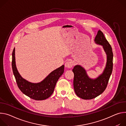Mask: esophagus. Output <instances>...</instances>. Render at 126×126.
I'll return each instance as SVG.
<instances>
[{
    "label": "esophagus",
    "mask_w": 126,
    "mask_h": 126,
    "mask_svg": "<svg viewBox=\"0 0 126 126\" xmlns=\"http://www.w3.org/2000/svg\"><path fill=\"white\" fill-rule=\"evenodd\" d=\"M73 65H74V63L71 61H67L65 63V66L67 68H71L73 67Z\"/></svg>",
    "instance_id": "34e87169"
}]
</instances>
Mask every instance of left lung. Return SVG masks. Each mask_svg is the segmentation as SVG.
Wrapping results in <instances>:
<instances>
[{"mask_svg": "<svg viewBox=\"0 0 126 126\" xmlns=\"http://www.w3.org/2000/svg\"><path fill=\"white\" fill-rule=\"evenodd\" d=\"M94 41L96 44L103 47L107 54L106 67L103 74L97 79H92L88 77L85 69L80 65H76L73 69L74 74V88L75 93L80 98L84 100L95 98L104 92L113 71L112 48L101 31L97 32Z\"/></svg>", "mask_w": 126, "mask_h": 126, "instance_id": "1", "label": "left lung"}]
</instances>
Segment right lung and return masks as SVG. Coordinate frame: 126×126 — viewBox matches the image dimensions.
<instances>
[{
  "label": "right lung",
  "mask_w": 126,
  "mask_h": 126,
  "mask_svg": "<svg viewBox=\"0 0 126 126\" xmlns=\"http://www.w3.org/2000/svg\"><path fill=\"white\" fill-rule=\"evenodd\" d=\"M12 68L19 90L26 95L35 100L47 99L53 93L56 83L64 72V65L52 72L44 80L33 83L23 79L18 73L16 65L15 48L12 54Z\"/></svg>",
  "instance_id": "1"
}]
</instances>
